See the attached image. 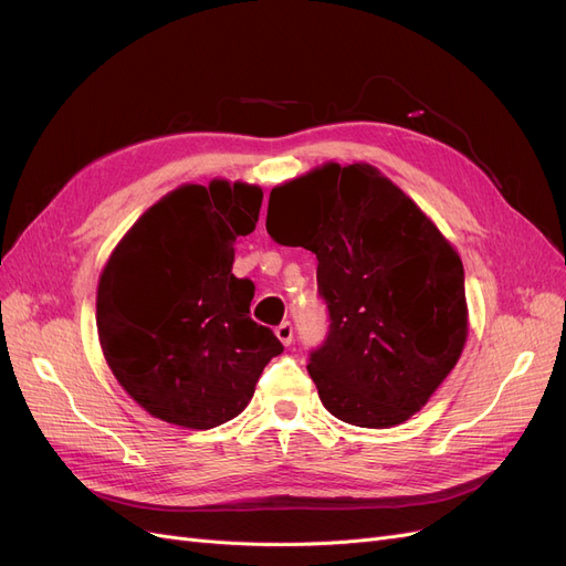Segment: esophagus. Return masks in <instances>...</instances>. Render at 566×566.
I'll return each mask as SVG.
<instances>
[{
    "mask_svg": "<svg viewBox=\"0 0 566 566\" xmlns=\"http://www.w3.org/2000/svg\"><path fill=\"white\" fill-rule=\"evenodd\" d=\"M275 336L280 338L282 345H291V340H294V326H291V322H282L277 328H275Z\"/></svg>",
    "mask_w": 566,
    "mask_h": 566,
    "instance_id": "1",
    "label": "esophagus"
}]
</instances>
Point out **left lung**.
Returning <instances> with one entry per match:
<instances>
[{
    "label": "left lung",
    "instance_id": "left-lung-1",
    "mask_svg": "<svg viewBox=\"0 0 566 566\" xmlns=\"http://www.w3.org/2000/svg\"><path fill=\"white\" fill-rule=\"evenodd\" d=\"M270 238L317 256L328 336L307 373L338 420L389 429L422 410L469 336L464 265L436 223L368 163L270 191Z\"/></svg>",
    "mask_w": 566,
    "mask_h": 566
}]
</instances>
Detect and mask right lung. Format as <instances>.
<instances>
[{"instance_id": "obj_1", "label": "right lung", "mask_w": 566, "mask_h": 566, "mask_svg": "<svg viewBox=\"0 0 566 566\" xmlns=\"http://www.w3.org/2000/svg\"><path fill=\"white\" fill-rule=\"evenodd\" d=\"M263 191L212 179L160 198L123 235L97 284V336L120 387L154 417L212 429L238 417L284 352L249 317L254 282L233 275Z\"/></svg>"}]
</instances>
